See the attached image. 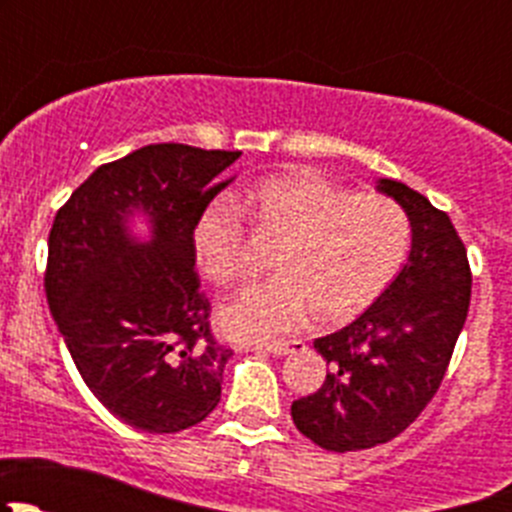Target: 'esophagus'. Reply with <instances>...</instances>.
I'll list each match as a JSON object with an SVG mask.
<instances>
[{"label":"esophagus","mask_w":512,"mask_h":512,"mask_svg":"<svg viewBox=\"0 0 512 512\" xmlns=\"http://www.w3.org/2000/svg\"><path fill=\"white\" fill-rule=\"evenodd\" d=\"M299 339H294V342H270V344H255V349H260V352H270L275 356H282V354H289L294 352V349L299 347Z\"/></svg>","instance_id":"esophagus-1"}]
</instances>
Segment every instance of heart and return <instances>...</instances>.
I'll use <instances>...</instances> for the list:
<instances>
[{"label": "heart", "mask_w": 512, "mask_h": 512, "mask_svg": "<svg viewBox=\"0 0 512 512\" xmlns=\"http://www.w3.org/2000/svg\"><path fill=\"white\" fill-rule=\"evenodd\" d=\"M277 250V277L220 307L235 339H275L309 317L344 324L371 307L404 267L411 245L406 210L381 193H352L322 173L299 170L257 183L237 205L215 200L193 227L195 265L232 287L252 275L245 218Z\"/></svg>", "instance_id": "b5f03b06"}]
</instances>
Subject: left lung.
Returning <instances> with one entry per match:
<instances>
[{
	"label": "left lung",
	"mask_w": 512,
	"mask_h": 512,
	"mask_svg": "<svg viewBox=\"0 0 512 512\" xmlns=\"http://www.w3.org/2000/svg\"><path fill=\"white\" fill-rule=\"evenodd\" d=\"M411 223L404 270L361 317L314 339L329 371L292 404L299 433L347 453L391 441L436 396L471 304V265L451 218L399 180L381 178Z\"/></svg>",
	"instance_id": "8db88e82"
}]
</instances>
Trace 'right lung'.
<instances>
[{"mask_svg": "<svg viewBox=\"0 0 512 512\" xmlns=\"http://www.w3.org/2000/svg\"><path fill=\"white\" fill-rule=\"evenodd\" d=\"M240 151L143 146L98 165L56 213L44 289L51 317L94 396L128 426L175 433L220 401L232 349L210 332L193 227ZM143 214L152 237L138 241Z\"/></svg>", "mask_w": 512, "mask_h": 512, "instance_id": "obj_1", "label": "right lung"}]
</instances>
